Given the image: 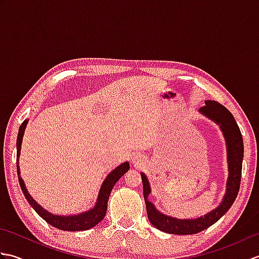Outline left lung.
Returning <instances> with one entry per match:
<instances>
[{
    "label": "left lung",
    "instance_id": "8db88e82",
    "mask_svg": "<svg viewBox=\"0 0 259 259\" xmlns=\"http://www.w3.org/2000/svg\"><path fill=\"white\" fill-rule=\"evenodd\" d=\"M199 112L208 119L216 122L223 131L225 141L227 147V161H228V180L226 186V194L224 199L217 208L203 216L196 219H178L166 216L162 212L158 211L155 205L148 200L150 194V185L148 178L144 172H141L142 186H144V197L149 222L161 232L175 235H194L200 233L202 230L210 227L217 223L228 209L232 207L236 197L238 195L241 167H243L244 158V144L243 137L239 130V126L236 122L234 115L229 112L227 108L223 104L213 100L205 101V106L199 109Z\"/></svg>",
    "mask_w": 259,
    "mask_h": 259
}]
</instances>
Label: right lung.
Wrapping results in <instances>:
<instances>
[{"mask_svg": "<svg viewBox=\"0 0 259 259\" xmlns=\"http://www.w3.org/2000/svg\"><path fill=\"white\" fill-rule=\"evenodd\" d=\"M27 121L29 120H24L20 125L18 139H16V170H18V177H19L21 189L23 191L26 200L29 201V203L33 207V209L40 214V217L45 219V221L48 224H50L51 226L56 227L58 229L67 230V232H76V230H88L92 227H95L96 225L100 223L104 218V216H106L109 196L111 194V190L113 188V186L115 185V183H117V181L129 170L130 168L129 162H123L122 164H120V166H118L114 170H112V171L107 176V178L104 179L103 184L101 186L100 191H99L96 206L92 209H90V210L84 211L82 213H78V214H71V216H59V214H53L51 212L47 211L45 208H42L34 199H33L31 195L29 194V191L26 189L23 179H22L20 176L19 158H20L22 139H23V135H24V130L26 128Z\"/></svg>", "mask_w": 259, "mask_h": 259, "instance_id": "right-lung-1", "label": "right lung"}]
</instances>
